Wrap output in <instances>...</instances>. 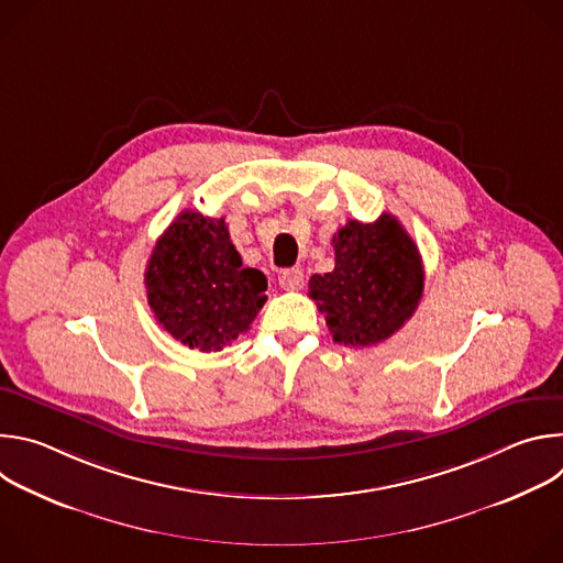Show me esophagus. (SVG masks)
I'll return each mask as SVG.
<instances>
[{
	"label": "esophagus",
	"mask_w": 563,
	"mask_h": 563,
	"mask_svg": "<svg viewBox=\"0 0 563 563\" xmlns=\"http://www.w3.org/2000/svg\"><path fill=\"white\" fill-rule=\"evenodd\" d=\"M278 283H280V287L287 289V291H298V289H302V285H305V276H302L300 269H285V272L280 274Z\"/></svg>",
	"instance_id": "esophagus-1"
}]
</instances>
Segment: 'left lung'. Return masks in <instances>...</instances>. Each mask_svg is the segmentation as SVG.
Here are the masks:
<instances>
[{
	"instance_id": "left-lung-1",
	"label": "left lung",
	"mask_w": 563,
	"mask_h": 563,
	"mask_svg": "<svg viewBox=\"0 0 563 563\" xmlns=\"http://www.w3.org/2000/svg\"><path fill=\"white\" fill-rule=\"evenodd\" d=\"M334 272L309 278V298L325 313L336 343L367 347L406 325L423 296V263L394 216L350 220L334 233Z\"/></svg>"
}]
</instances>
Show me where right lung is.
Returning <instances> with one entry per match:
<instances>
[{
	"label": "right lung",
	"mask_w": 563,
	"mask_h": 563,
	"mask_svg": "<svg viewBox=\"0 0 563 563\" xmlns=\"http://www.w3.org/2000/svg\"><path fill=\"white\" fill-rule=\"evenodd\" d=\"M144 285L157 323L198 352L233 343L267 300L265 274L243 265L224 218L191 209L157 238Z\"/></svg>",
	"instance_id": "add662e5"
}]
</instances>
